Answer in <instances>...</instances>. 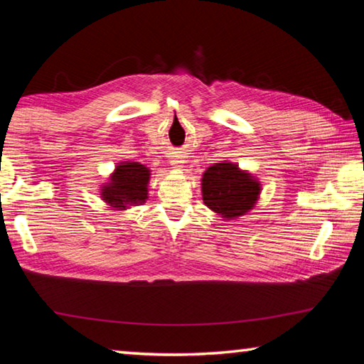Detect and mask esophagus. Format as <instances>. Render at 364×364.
<instances>
[{
    "instance_id": "obj_1",
    "label": "esophagus",
    "mask_w": 364,
    "mask_h": 364,
    "mask_svg": "<svg viewBox=\"0 0 364 364\" xmlns=\"http://www.w3.org/2000/svg\"><path fill=\"white\" fill-rule=\"evenodd\" d=\"M170 164L175 170H181V168H184V157L183 156H173V159L170 160Z\"/></svg>"
}]
</instances>
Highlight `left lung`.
<instances>
[{
  "label": "left lung",
  "mask_w": 364,
  "mask_h": 364,
  "mask_svg": "<svg viewBox=\"0 0 364 364\" xmlns=\"http://www.w3.org/2000/svg\"><path fill=\"white\" fill-rule=\"evenodd\" d=\"M202 200L223 220H236L247 215L257 205L262 183L249 170L223 160L213 164L202 173Z\"/></svg>",
  "instance_id": "obj_1"
}]
</instances>
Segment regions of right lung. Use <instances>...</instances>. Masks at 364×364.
Returning a JSON list of instances; mask_svg holds the SVG:
<instances>
[{"instance_id": "right-lung-1", "label": "right lung", "mask_w": 364, "mask_h": 364, "mask_svg": "<svg viewBox=\"0 0 364 364\" xmlns=\"http://www.w3.org/2000/svg\"><path fill=\"white\" fill-rule=\"evenodd\" d=\"M151 168L139 162H119L109 180L101 184L100 197L112 210H128L149 199Z\"/></svg>"}]
</instances>
